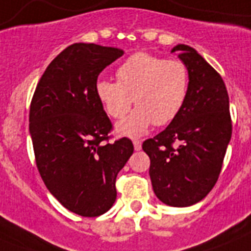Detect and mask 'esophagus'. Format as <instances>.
I'll use <instances>...</instances> for the list:
<instances>
[{"mask_svg":"<svg viewBox=\"0 0 251 251\" xmlns=\"http://www.w3.org/2000/svg\"><path fill=\"white\" fill-rule=\"evenodd\" d=\"M133 145H134V149H135V151H139V150L142 149V142L139 141V139H134Z\"/></svg>","mask_w":251,"mask_h":251,"instance_id":"1","label":"esophagus"}]
</instances>
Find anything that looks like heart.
<instances>
[{"mask_svg":"<svg viewBox=\"0 0 251 251\" xmlns=\"http://www.w3.org/2000/svg\"><path fill=\"white\" fill-rule=\"evenodd\" d=\"M117 82L101 79L96 95L112 118H122L117 125L121 135L138 137L150 126L167 125L175 120L186 101L189 70L182 61L139 52L130 56L116 70Z\"/></svg>","mask_w":251,"mask_h":251,"instance_id":"heart-1","label":"heart"}]
</instances>
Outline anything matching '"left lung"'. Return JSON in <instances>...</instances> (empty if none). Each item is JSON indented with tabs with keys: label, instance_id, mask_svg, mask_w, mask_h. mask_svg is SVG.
Segmentation results:
<instances>
[{
	"label": "left lung",
	"instance_id": "8db88e82",
	"mask_svg": "<svg viewBox=\"0 0 251 251\" xmlns=\"http://www.w3.org/2000/svg\"><path fill=\"white\" fill-rule=\"evenodd\" d=\"M189 70V91L178 116L143 142L152 189L161 202L187 207L202 201L218 181L232 137L229 98L216 70L189 45L172 49Z\"/></svg>",
	"mask_w": 251,
	"mask_h": 251
}]
</instances>
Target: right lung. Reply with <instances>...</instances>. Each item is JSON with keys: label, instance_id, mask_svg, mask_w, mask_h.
I'll use <instances>...</instances> for the list:
<instances>
[{"label": "right lung", "instance_id": "1", "mask_svg": "<svg viewBox=\"0 0 251 251\" xmlns=\"http://www.w3.org/2000/svg\"><path fill=\"white\" fill-rule=\"evenodd\" d=\"M124 50L75 43L49 64L29 108V134L45 186L74 214L113 206L116 178L133 155L130 139L109 142L112 122L96 95L99 74Z\"/></svg>", "mask_w": 251, "mask_h": 251}]
</instances>
